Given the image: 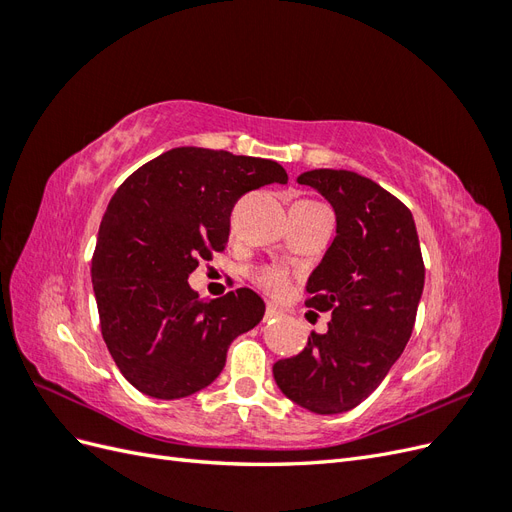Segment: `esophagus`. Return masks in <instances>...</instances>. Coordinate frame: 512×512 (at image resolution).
<instances>
[{
    "mask_svg": "<svg viewBox=\"0 0 512 512\" xmlns=\"http://www.w3.org/2000/svg\"><path fill=\"white\" fill-rule=\"evenodd\" d=\"M280 314H282L280 309L273 307V305H269V307H267V312H265V322H271V320H275V318L280 316Z\"/></svg>",
    "mask_w": 512,
    "mask_h": 512,
    "instance_id": "34e87169",
    "label": "esophagus"
}]
</instances>
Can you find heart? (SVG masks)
<instances>
[{
	"mask_svg": "<svg viewBox=\"0 0 512 512\" xmlns=\"http://www.w3.org/2000/svg\"><path fill=\"white\" fill-rule=\"evenodd\" d=\"M254 280L256 284L265 290L267 294L275 299H282L290 292L292 282H290V275L282 269H273V267H265V269H258L254 273Z\"/></svg>",
	"mask_w": 512,
	"mask_h": 512,
	"instance_id": "obj_1",
	"label": "heart"
}]
</instances>
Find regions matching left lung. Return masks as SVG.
I'll return each mask as SVG.
<instances>
[{
    "label": "left lung",
    "mask_w": 512,
    "mask_h": 512,
    "mask_svg": "<svg viewBox=\"0 0 512 512\" xmlns=\"http://www.w3.org/2000/svg\"><path fill=\"white\" fill-rule=\"evenodd\" d=\"M329 200L335 239L307 280V307L331 312L327 333L273 365L280 391L314 414L361 404L389 374L412 335L425 267L410 209L352 170L297 177Z\"/></svg>",
    "instance_id": "8db88e82"
}]
</instances>
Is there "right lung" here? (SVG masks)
<instances>
[{"mask_svg": "<svg viewBox=\"0 0 512 512\" xmlns=\"http://www.w3.org/2000/svg\"><path fill=\"white\" fill-rule=\"evenodd\" d=\"M286 181L273 160L177 147L119 185L98 230L91 282L106 348L134 389L156 399L203 391L224 369L232 339L265 316L254 290L205 301L188 277L224 250L230 211L245 192Z\"/></svg>", "mask_w": 512, "mask_h": 512, "instance_id": "add662e5", "label": "right lung"}]
</instances>
